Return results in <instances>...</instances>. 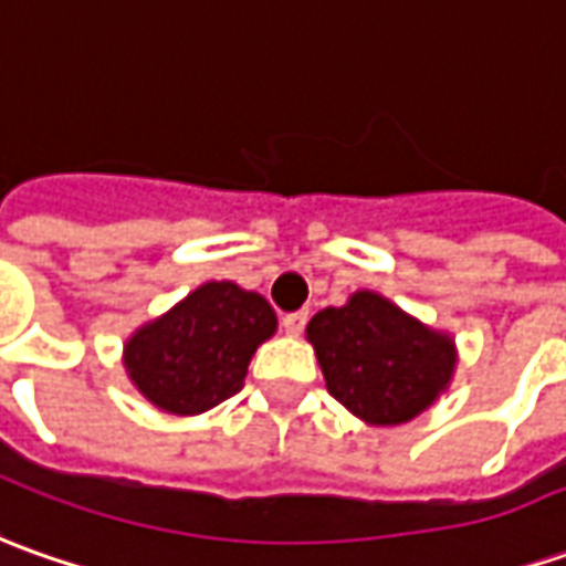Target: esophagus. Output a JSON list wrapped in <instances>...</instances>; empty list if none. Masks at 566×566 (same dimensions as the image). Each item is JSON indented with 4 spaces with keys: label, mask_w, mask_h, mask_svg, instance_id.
Returning <instances> with one entry per match:
<instances>
[{
    "label": "esophagus",
    "mask_w": 566,
    "mask_h": 566,
    "mask_svg": "<svg viewBox=\"0 0 566 566\" xmlns=\"http://www.w3.org/2000/svg\"><path fill=\"white\" fill-rule=\"evenodd\" d=\"M306 318H310V313H306V310H297V313H287L282 318V328L287 334H291V337H297V334L303 332V328H306Z\"/></svg>",
    "instance_id": "34e87169"
}]
</instances>
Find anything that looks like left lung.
<instances>
[{
    "label": "left lung",
    "mask_w": 566,
    "mask_h": 566,
    "mask_svg": "<svg viewBox=\"0 0 566 566\" xmlns=\"http://www.w3.org/2000/svg\"><path fill=\"white\" fill-rule=\"evenodd\" d=\"M328 394L365 424L394 428L430 409L449 390L459 349L378 291H356L344 306L306 325Z\"/></svg>",
    "instance_id": "obj_1"
}]
</instances>
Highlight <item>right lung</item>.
I'll return each mask as SVG.
<instances>
[{"label": "right lung", "mask_w": 566, "mask_h": 566, "mask_svg": "<svg viewBox=\"0 0 566 566\" xmlns=\"http://www.w3.org/2000/svg\"><path fill=\"white\" fill-rule=\"evenodd\" d=\"M279 328L263 294L207 282L123 344L138 394L170 415H201L244 387L260 344Z\"/></svg>", "instance_id": "add662e5"}]
</instances>
